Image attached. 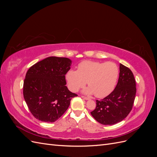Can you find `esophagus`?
<instances>
[{
    "instance_id": "obj_1",
    "label": "esophagus",
    "mask_w": 157,
    "mask_h": 157,
    "mask_svg": "<svg viewBox=\"0 0 157 157\" xmlns=\"http://www.w3.org/2000/svg\"><path fill=\"white\" fill-rule=\"evenodd\" d=\"M84 99H85V100H88L89 99V98H87V97H85V96H81Z\"/></svg>"
}]
</instances>
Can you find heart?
<instances>
[{
  "label": "heart",
  "mask_w": 157,
  "mask_h": 157,
  "mask_svg": "<svg viewBox=\"0 0 157 157\" xmlns=\"http://www.w3.org/2000/svg\"><path fill=\"white\" fill-rule=\"evenodd\" d=\"M119 69L113 62L84 61L78 65L77 71L69 70L65 75L69 88L76 92L86 83L88 87L83 90L86 94L103 98L110 94L115 88Z\"/></svg>",
  "instance_id": "heart-1"
}]
</instances>
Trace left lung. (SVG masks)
<instances>
[{
  "label": "left lung",
  "instance_id": "obj_1",
  "mask_svg": "<svg viewBox=\"0 0 157 157\" xmlns=\"http://www.w3.org/2000/svg\"><path fill=\"white\" fill-rule=\"evenodd\" d=\"M118 83L113 91L100 101L96 100V107L92 116L103 125H113L120 122L131 111L134 102L136 80L132 71L120 64Z\"/></svg>",
  "mask_w": 157,
  "mask_h": 157
}]
</instances>
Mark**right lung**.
Instances as JSON below:
<instances>
[{"label": "right lung", "instance_id": "obj_1", "mask_svg": "<svg viewBox=\"0 0 157 157\" xmlns=\"http://www.w3.org/2000/svg\"><path fill=\"white\" fill-rule=\"evenodd\" d=\"M72 61L52 56L31 67L23 82V97L32 115L42 122H54L77 96L65 86V75Z\"/></svg>", "mask_w": 157, "mask_h": 157}]
</instances>
